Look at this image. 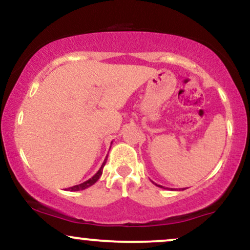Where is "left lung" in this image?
I'll return each mask as SVG.
<instances>
[{"instance_id": "left-lung-1", "label": "left lung", "mask_w": 250, "mask_h": 250, "mask_svg": "<svg viewBox=\"0 0 250 250\" xmlns=\"http://www.w3.org/2000/svg\"><path fill=\"white\" fill-rule=\"evenodd\" d=\"M153 183H154V182H153ZM155 185H156V183H155ZM156 186H157V187H161V188H163L162 186H160V185H156ZM182 190H183V189H182Z\"/></svg>"}]
</instances>
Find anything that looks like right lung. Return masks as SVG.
Returning a JSON list of instances; mask_svg holds the SVG:
<instances>
[{
    "label": "right lung",
    "mask_w": 250,
    "mask_h": 250,
    "mask_svg": "<svg viewBox=\"0 0 250 250\" xmlns=\"http://www.w3.org/2000/svg\"><path fill=\"white\" fill-rule=\"evenodd\" d=\"M107 157H108V156H107ZM107 157H105V160H104V161H103L102 166H101V168L99 169V171H97V173H96L95 175H94L93 177H90V179L85 181V182L80 183V185H76V186H73V187H70V188H68V189H69L70 191H79V190H83V189H85V188L90 187V186H93L94 183H95L96 181L100 179V176H101V175H102L103 167H104L105 162H107Z\"/></svg>",
    "instance_id": "obj_1"
}]
</instances>
